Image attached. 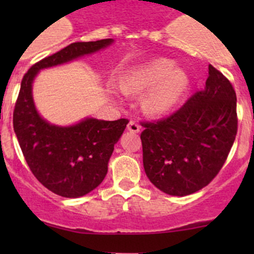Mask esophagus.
I'll list each match as a JSON object with an SVG mask.
<instances>
[{
    "label": "esophagus",
    "mask_w": 254,
    "mask_h": 254,
    "mask_svg": "<svg viewBox=\"0 0 254 254\" xmlns=\"http://www.w3.org/2000/svg\"><path fill=\"white\" fill-rule=\"evenodd\" d=\"M140 129H141V127H140V125L137 124V123L130 122L129 124H127V130H129V131H131V132H135V134L140 132Z\"/></svg>",
    "instance_id": "esophagus-1"
}]
</instances>
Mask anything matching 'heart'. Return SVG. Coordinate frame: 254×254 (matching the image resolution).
I'll list each match as a JSON object with an SVG mask.
<instances>
[{
	"instance_id": "b5f03b06",
	"label": "heart",
	"mask_w": 254,
	"mask_h": 254,
	"mask_svg": "<svg viewBox=\"0 0 254 254\" xmlns=\"http://www.w3.org/2000/svg\"><path fill=\"white\" fill-rule=\"evenodd\" d=\"M145 99V108L152 113H163L181 98L188 87V76L168 59H155L134 68L120 78V88L125 93H139L152 87Z\"/></svg>"
}]
</instances>
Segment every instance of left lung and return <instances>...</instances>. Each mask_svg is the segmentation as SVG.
<instances>
[{"instance_id": "8db88e82", "label": "left lung", "mask_w": 254, "mask_h": 254, "mask_svg": "<svg viewBox=\"0 0 254 254\" xmlns=\"http://www.w3.org/2000/svg\"><path fill=\"white\" fill-rule=\"evenodd\" d=\"M236 103L231 82L209 65L205 88L165 119L141 123L143 168L151 183L177 196L206 187L234 145Z\"/></svg>"}]
</instances>
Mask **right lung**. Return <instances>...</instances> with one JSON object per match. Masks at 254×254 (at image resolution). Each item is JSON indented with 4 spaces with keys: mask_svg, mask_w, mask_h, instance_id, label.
Segmentation results:
<instances>
[{
    "mask_svg": "<svg viewBox=\"0 0 254 254\" xmlns=\"http://www.w3.org/2000/svg\"><path fill=\"white\" fill-rule=\"evenodd\" d=\"M113 42V39H102L72 43L34 64L20 83L13 112V129L23 156L35 178L49 190L64 198L86 195L103 182L114 145L129 120L106 122L86 118L71 127L50 124L35 108L33 81L43 68L93 54Z\"/></svg>",
    "mask_w": 254,
    "mask_h": 254,
    "instance_id": "right-lung-1",
    "label": "right lung"
}]
</instances>
